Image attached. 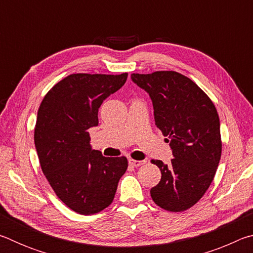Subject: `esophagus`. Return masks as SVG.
Here are the masks:
<instances>
[{"instance_id":"1","label":"esophagus","mask_w":253,"mask_h":253,"mask_svg":"<svg viewBox=\"0 0 253 253\" xmlns=\"http://www.w3.org/2000/svg\"><path fill=\"white\" fill-rule=\"evenodd\" d=\"M128 162H129V165L134 166V168H138V166L143 165V164H145V163H146V161H136V160H132V158H130V160Z\"/></svg>"}]
</instances>
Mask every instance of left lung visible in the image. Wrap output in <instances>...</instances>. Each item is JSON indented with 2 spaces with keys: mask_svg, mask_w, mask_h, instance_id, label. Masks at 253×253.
<instances>
[{
  "mask_svg": "<svg viewBox=\"0 0 253 253\" xmlns=\"http://www.w3.org/2000/svg\"><path fill=\"white\" fill-rule=\"evenodd\" d=\"M131 79L151 96L156 126L173 149L169 164L151 161L162 173L152 199L166 211H185L202 199L219 166L222 140L215 106L193 80L176 71L132 74Z\"/></svg>",
  "mask_w": 253,
  "mask_h": 253,
  "instance_id": "8db88e82",
  "label": "left lung"
}]
</instances>
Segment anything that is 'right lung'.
<instances>
[{
    "instance_id": "1",
    "label": "right lung",
    "mask_w": 253,
    "mask_h": 253,
    "mask_svg": "<svg viewBox=\"0 0 253 253\" xmlns=\"http://www.w3.org/2000/svg\"><path fill=\"white\" fill-rule=\"evenodd\" d=\"M128 74H74L46 92L38 110L34 144L44 176L55 195L83 215L109 207L128 168L125 156L105 157L90 147L88 129L98 109L126 83Z\"/></svg>"
}]
</instances>
